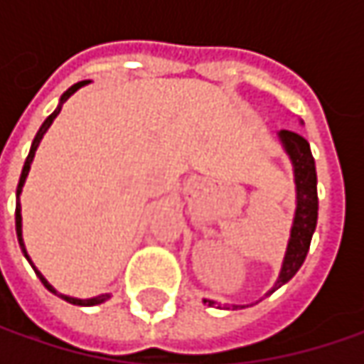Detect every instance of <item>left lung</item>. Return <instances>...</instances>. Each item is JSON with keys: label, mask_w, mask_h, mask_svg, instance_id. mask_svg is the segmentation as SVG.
<instances>
[{"label": "left lung", "mask_w": 364, "mask_h": 364, "mask_svg": "<svg viewBox=\"0 0 364 364\" xmlns=\"http://www.w3.org/2000/svg\"><path fill=\"white\" fill-rule=\"evenodd\" d=\"M277 135H279L284 149L294 166L296 217H294V227H291V235H289L282 272H279L275 286L267 291V296L287 284L298 273L304 259L308 255L310 241L316 231V220H318V192H316L318 180H316V164L312 151H310V144L301 137L300 133L289 132V129H282ZM204 304L215 306L217 301L204 300ZM239 308H245V306H232V310H239Z\"/></svg>", "instance_id": "1"}]
</instances>
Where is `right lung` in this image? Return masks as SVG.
Instances as JSON below:
<instances>
[{
  "label": "right lung",
  "mask_w": 364,
  "mask_h": 364,
  "mask_svg": "<svg viewBox=\"0 0 364 364\" xmlns=\"http://www.w3.org/2000/svg\"><path fill=\"white\" fill-rule=\"evenodd\" d=\"M89 80H80V82H77V85H73L68 91L64 92L63 97H60V103H58V107L54 109V113L52 115H48L46 117V121L42 123V127L38 129V133H36V137H34V141H32V147H30V154H28V158H26V161H23V168H21V176H20V182H18V190H16V232H18V241H20V247H21V251H23V255H26V259L30 261V257H28V253H26V247H23V239H21V204H20V194H21V188H23V182H26V178H28V172H30V164H32V160H34V154H36V149H38V146H40V141H42V137H44V133L48 132V127L52 125V121L56 119V115L60 113V109H63L64 105V101L70 97V95H75V92L80 89V87H85ZM32 263V261H30ZM34 267V265H32ZM34 272L36 275L40 277V282L44 284V287L46 289H50L52 294H56L58 298H63V300H66L68 304H75V306H97V304H103L105 300H109V294H101V296H97V298H89V300H78V298H70V296H64V294H58L54 287L50 286L48 282H46V277L42 275V273L38 272L34 267Z\"/></svg>",
  "instance_id": "obj_1"
}]
</instances>
